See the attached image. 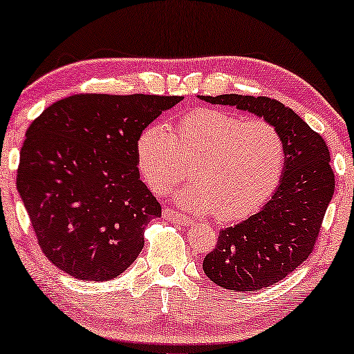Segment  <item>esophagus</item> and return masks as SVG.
<instances>
[{"label":"esophagus","mask_w":354,"mask_h":354,"mask_svg":"<svg viewBox=\"0 0 354 354\" xmlns=\"http://www.w3.org/2000/svg\"><path fill=\"white\" fill-rule=\"evenodd\" d=\"M162 214H164V217H167L169 221L176 222V224H178V225H183V227L192 225V219H190V217L185 216V214H180V212L174 211V209H171V207H166Z\"/></svg>","instance_id":"34e87169"}]
</instances>
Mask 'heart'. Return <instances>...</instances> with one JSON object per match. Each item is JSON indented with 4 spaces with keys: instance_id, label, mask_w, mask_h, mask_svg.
Segmentation results:
<instances>
[{
    "instance_id": "b5f03b06",
    "label": "heart",
    "mask_w": 354,
    "mask_h": 354,
    "mask_svg": "<svg viewBox=\"0 0 354 354\" xmlns=\"http://www.w3.org/2000/svg\"><path fill=\"white\" fill-rule=\"evenodd\" d=\"M193 183L176 200L198 214L232 222L258 212L280 185L287 143L274 124L245 120L224 109L188 111L171 130L154 124L137 140V166L156 195H167L187 178Z\"/></svg>"
}]
</instances>
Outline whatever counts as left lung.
<instances>
[{
    "mask_svg": "<svg viewBox=\"0 0 354 354\" xmlns=\"http://www.w3.org/2000/svg\"><path fill=\"white\" fill-rule=\"evenodd\" d=\"M212 104L236 106L261 115L282 132L287 166L263 209L219 232L203 270L216 285L253 292L280 282L313 253L335 190L330 153L321 135L288 106L268 96H200Z\"/></svg>",
    "mask_w": 354,
    "mask_h": 354,
    "instance_id": "left-lung-1",
    "label": "left lung"
}]
</instances>
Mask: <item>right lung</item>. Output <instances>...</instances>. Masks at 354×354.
I'll use <instances>...</instances> for the list:
<instances>
[{"mask_svg":"<svg viewBox=\"0 0 354 354\" xmlns=\"http://www.w3.org/2000/svg\"><path fill=\"white\" fill-rule=\"evenodd\" d=\"M182 96H67L27 129L17 190L38 245L79 280L115 279L137 259L145 229L161 217L140 180L137 140Z\"/></svg>","mask_w":354,"mask_h":354,"instance_id":"add662e5","label":"right lung"}]
</instances>
